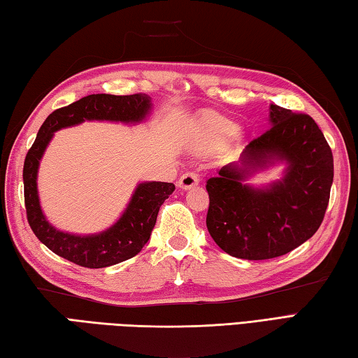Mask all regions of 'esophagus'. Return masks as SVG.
Listing matches in <instances>:
<instances>
[{
  "instance_id": "1",
  "label": "esophagus",
  "mask_w": 358,
  "mask_h": 358,
  "mask_svg": "<svg viewBox=\"0 0 358 358\" xmlns=\"http://www.w3.org/2000/svg\"><path fill=\"white\" fill-rule=\"evenodd\" d=\"M199 183H200V177L195 172H192V171L185 172L180 177V180H178V186L181 189H191V187L196 186Z\"/></svg>"
}]
</instances>
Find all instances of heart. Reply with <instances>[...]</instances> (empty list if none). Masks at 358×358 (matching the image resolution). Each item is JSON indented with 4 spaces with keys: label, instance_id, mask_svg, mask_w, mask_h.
Wrapping results in <instances>:
<instances>
[{
    "label": "heart",
    "instance_id": "obj_1",
    "mask_svg": "<svg viewBox=\"0 0 358 358\" xmlns=\"http://www.w3.org/2000/svg\"><path fill=\"white\" fill-rule=\"evenodd\" d=\"M237 124L220 113H208L199 120L195 127L196 143L201 148H212L229 140L234 135Z\"/></svg>",
    "mask_w": 358,
    "mask_h": 358
}]
</instances>
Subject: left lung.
I'll use <instances>...</instances> for the list:
<instances>
[{"label":"left lung","mask_w":358,"mask_h":358,"mask_svg":"<svg viewBox=\"0 0 358 358\" xmlns=\"http://www.w3.org/2000/svg\"><path fill=\"white\" fill-rule=\"evenodd\" d=\"M272 127L250 141L241 166L227 164L206 183V226L226 254L268 260L291 252L320 227L334 178L332 150L308 113L271 106ZM273 159L289 166L268 189L242 183L250 170Z\"/></svg>","instance_id":"1"}]
</instances>
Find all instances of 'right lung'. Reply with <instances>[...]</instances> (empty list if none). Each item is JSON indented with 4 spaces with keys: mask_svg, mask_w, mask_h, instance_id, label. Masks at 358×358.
Listing matches in <instances>:
<instances>
[{
    "mask_svg": "<svg viewBox=\"0 0 358 358\" xmlns=\"http://www.w3.org/2000/svg\"><path fill=\"white\" fill-rule=\"evenodd\" d=\"M149 109L150 98L146 94H94L53 110L45 118L26 155L22 180H24V204L30 229L52 252L83 268L98 269L129 260L146 245L155 226L159 208L175 191L173 183L150 181V183L138 185L123 217L110 229L98 235L78 237V235L59 232L45 222L38 201L36 172L43 152L53 132L58 129L83 123L85 120L135 123L146 117Z\"/></svg>",
    "mask_w": 358,
    "mask_h": 358,
    "instance_id": "right-lung-1",
    "label": "right lung"
}]
</instances>
